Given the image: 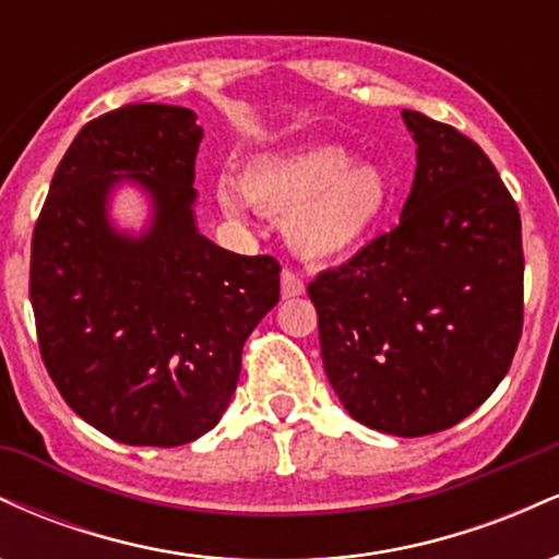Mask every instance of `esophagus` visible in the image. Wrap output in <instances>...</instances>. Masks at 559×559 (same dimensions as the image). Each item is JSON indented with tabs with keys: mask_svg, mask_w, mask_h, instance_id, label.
<instances>
[{
	"mask_svg": "<svg viewBox=\"0 0 559 559\" xmlns=\"http://www.w3.org/2000/svg\"><path fill=\"white\" fill-rule=\"evenodd\" d=\"M301 294H305V281H301L294 271L281 273V297L294 299V297H301Z\"/></svg>",
	"mask_w": 559,
	"mask_h": 559,
	"instance_id": "esophagus-1",
	"label": "esophagus"
}]
</instances>
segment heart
<instances>
[{
    "instance_id": "heart-1",
    "label": "heart",
    "mask_w": 559,
    "mask_h": 559,
    "mask_svg": "<svg viewBox=\"0 0 559 559\" xmlns=\"http://www.w3.org/2000/svg\"><path fill=\"white\" fill-rule=\"evenodd\" d=\"M239 189L249 204L284 221L286 243L310 262H338L362 249L391 204V181L376 163H349L336 144L271 152L243 165ZM217 202L243 217L236 186H217Z\"/></svg>"
}]
</instances>
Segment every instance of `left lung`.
<instances>
[{"label":"left lung","instance_id":"1","mask_svg":"<svg viewBox=\"0 0 559 559\" xmlns=\"http://www.w3.org/2000/svg\"><path fill=\"white\" fill-rule=\"evenodd\" d=\"M418 168L402 217L307 286L346 413L394 436L452 428L499 386L523 331L515 199L476 141L402 110Z\"/></svg>","mask_w":559,"mask_h":559}]
</instances>
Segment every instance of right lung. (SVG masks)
I'll use <instances>...</instances> for the list:
<instances>
[{"instance_id": "right-lung-1", "label": "right lung", "mask_w": 559, "mask_h": 559, "mask_svg": "<svg viewBox=\"0 0 559 559\" xmlns=\"http://www.w3.org/2000/svg\"><path fill=\"white\" fill-rule=\"evenodd\" d=\"M202 128L176 105L88 120L57 165L31 241V305L57 391L96 431L181 447L226 413L249 333L278 305L281 265L197 230ZM123 177L153 197V226L120 235L106 199Z\"/></svg>"}]
</instances>
